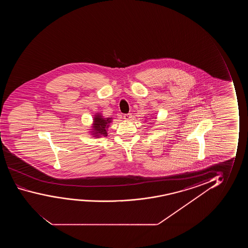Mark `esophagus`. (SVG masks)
Wrapping results in <instances>:
<instances>
[{
  "mask_svg": "<svg viewBox=\"0 0 248 248\" xmlns=\"http://www.w3.org/2000/svg\"><path fill=\"white\" fill-rule=\"evenodd\" d=\"M124 119H125V120H131V119H132V114H131V113L124 114Z\"/></svg>",
  "mask_w": 248,
  "mask_h": 248,
  "instance_id": "1",
  "label": "esophagus"
}]
</instances>
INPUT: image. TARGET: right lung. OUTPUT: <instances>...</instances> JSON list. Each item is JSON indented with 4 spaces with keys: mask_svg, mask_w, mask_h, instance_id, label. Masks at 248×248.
<instances>
[{
    "mask_svg": "<svg viewBox=\"0 0 248 248\" xmlns=\"http://www.w3.org/2000/svg\"><path fill=\"white\" fill-rule=\"evenodd\" d=\"M112 118H104L101 113H96V115L93 118L92 124V136L99 138L102 136H108V128L109 124L112 122Z\"/></svg>",
    "mask_w": 248,
    "mask_h": 248,
    "instance_id": "add662e5",
    "label": "right lung"
}]
</instances>
